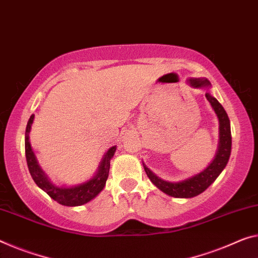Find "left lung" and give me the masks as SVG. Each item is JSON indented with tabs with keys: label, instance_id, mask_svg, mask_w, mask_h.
<instances>
[{
	"label": "left lung",
	"instance_id": "left-lung-1",
	"mask_svg": "<svg viewBox=\"0 0 258 258\" xmlns=\"http://www.w3.org/2000/svg\"><path fill=\"white\" fill-rule=\"evenodd\" d=\"M187 83L194 89H207L205 97H207L208 101L211 105L212 109L215 110L218 121H219V141H218L216 156L207 168H204L202 172L195 174V175L177 182H170L160 179L151 169L146 167V165L143 162V167H144L146 175L149 176L152 183L158 189H160L162 192H165L166 195L176 198H191L205 191L226 167L229 156H231L232 149L229 118L224 107L220 105V102L210 93L209 89L211 88V83L207 78H189Z\"/></svg>",
	"mask_w": 258,
	"mask_h": 258
}]
</instances>
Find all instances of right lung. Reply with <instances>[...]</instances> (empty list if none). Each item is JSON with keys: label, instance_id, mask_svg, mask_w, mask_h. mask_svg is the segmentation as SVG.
Masks as SVG:
<instances>
[{"label": "right lung", "instance_id": "obj_1", "mask_svg": "<svg viewBox=\"0 0 258 258\" xmlns=\"http://www.w3.org/2000/svg\"><path fill=\"white\" fill-rule=\"evenodd\" d=\"M33 120L34 115H31L26 125L25 156L31 176H32L33 181L37 183L38 187L48 194L54 201L64 205V207H79V205H84L89 203L90 201H92L93 198H96L106 185L110 167V159L114 157V153L116 151V145L107 150V152L104 154L100 161V165L98 166V170L90 180L75 185H57L43 172L37 158H35L32 148H31L30 132Z\"/></svg>", "mask_w": 258, "mask_h": 258}]
</instances>
